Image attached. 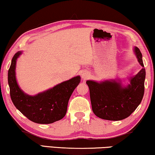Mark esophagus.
<instances>
[{"instance_id":"34e87169","label":"esophagus","mask_w":155,"mask_h":155,"mask_svg":"<svg viewBox=\"0 0 155 155\" xmlns=\"http://www.w3.org/2000/svg\"><path fill=\"white\" fill-rule=\"evenodd\" d=\"M90 76V73L89 71H84L83 72H82V74H81V77H82V80H87L88 78H89Z\"/></svg>"}]
</instances>
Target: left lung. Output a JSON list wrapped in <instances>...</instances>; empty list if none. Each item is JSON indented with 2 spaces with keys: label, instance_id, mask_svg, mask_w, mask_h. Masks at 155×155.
<instances>
[{
  "label": "left lung",
  "instance_id": "8db88e82",
  "mask_svg": "<svg viewBox=\"0 0 155 155\" xmlns=\"http://www.w3.org/2000/svg\"><path fill=\"white\" fill-rule=\"evenodd\" d=\"M134 51L142 69L130 78L127 86H123L120 80L101 82L87 81L92 110L97 117L108 120H123L130 116L141 103L144 94L146 69L140 50L134 47Z\"/></svg>",
  "mask_w": 155,
  "mask_h": 155
}]
</instances>
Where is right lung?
<instances>
[{
  "label": "right lung",
  "instance_id": "add662e5",
  "mask_svg": "<svg viewBox=\"0 0 155 155\" xmlns=\"http://www.w3.org/2000/svg\"><path fill=\"white\" fill-rule=\"evenodd\" d=\"M22 51H18L12 59L8 71V84L12 101L16 108L32 122L50 124L65 116L68 102L73 91L80 84L76 76L35 96L25 94L18 87L16 78V63Z\"/></svg>",
  "mask_w": 155,
  "mask_h": 155
}]
</instances>
